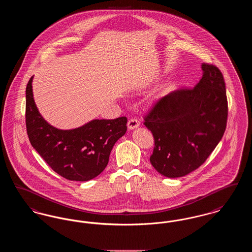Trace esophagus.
I'll return each mask as SVG.
<instances>
[{"label":"esophagus","mask_w":252,"mask_h":252,"mask_svg":"<svg viewBox=\"0 0 252 252\" xmlns=\"http://www.w3.org/2000/svg\"><path fill=\"white\" fill-rule=\"evenodd\" d=\"M139 126H140V122H139V120H137V119H130V120L128 121V123H127V127L130 130L137 128Z\"/></svg>","instance_id":"esophagus-1"}]
</instances>
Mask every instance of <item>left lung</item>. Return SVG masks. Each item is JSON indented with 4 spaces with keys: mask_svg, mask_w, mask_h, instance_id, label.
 Here are the masks:
<instances>
[{
    "mask_svg": "<svg viewBox=\"0 0 252 252\" xmlns=\"http://www.w3.org/2000/svg\"><path fill=\"white\" fill-rule=\"evenodd\" d=\"M203 74L192 89L170 93L144 117L155 140L150 162L175 179L202 165L221 141L227 126L226 85L220 70L201 65Z\"/></svg>",
    "mask_w": 252,
    "mask_h": 252,
    "instance_id": "obj_1",
    "label": "left lung"
}]
</instances>
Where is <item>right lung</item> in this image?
I'll use <instances>...</instances> for the list:
<instances>
[{
  "label": "right lung",
  "mask_w": 252,
  "mask_h": 252,
  "mask_svg": "<svg viewBox=\"0 0 252 252\" xmlns=\"http://www.w3.org/2000/svg\"><path fill=\"white\" fill-rule=\"evenodd\" d=\"M32 76L26 86L25 121L29 141L40 157L61 177L74 181H88L107 167L112 147L123 137L127 119L90 121L72 129L51 126L36 108Z\"/></svg>",
  "instance_id": "add662e5"
}]
</instances>
